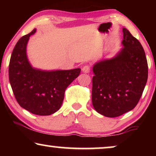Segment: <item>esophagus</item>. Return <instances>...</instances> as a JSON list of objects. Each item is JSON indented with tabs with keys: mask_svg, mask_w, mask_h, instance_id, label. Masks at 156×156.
<instances>
[{
	"mask_svg": "<svg viewBox=\"0 0 156 156\" xmlns=\"http://www.w3.org/2000/svg\"><path fill=\"white\" fill-rule=\"evenodd\" d=\"M82 72L84 73H89L90 72V67L88 65H85L84 67H83L82 68Z\"/></svg>",
	"mask_w": 156,
	"mask_h": 156,
	"instance_id": "obj_1",
	"label": "esophagus"
}]
</instances>
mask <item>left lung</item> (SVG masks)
<instances>
[{
  "mask_svg": "<svg viewBox=\"0 0 156 156\" xmlns=\"http://www.w3.org/2000/svg\"><path fill=\"white\" fill-rule=\"evenodd\" d=\"M123 48L113 58L93 66L91 99L94 109L117 117L135 108L148 80V63L140 42L123 28Z\"/></svg>",
  "mask_w": 156,
  "mask_h": 156,
  "instance_id": "left-lung-1",
  "label": "left lung"
}]
</instances>
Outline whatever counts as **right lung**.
Here are the masks:
<instances>
[{
    "mask_svg": "<svg viewBox=\"0 0 156 156\" xmlns=\"http://www.w3.org/2000/svg\"><path fill=\"white\" fill-rule=\"evenodd\" d=\"M23 36L12 50L9 64V81L21 107L32 114L48 116L61 107L67 87L80 75L81 69L41 70L32 67L26 48L30 35Z\"/></svg>",
    "mask_w": 156,
    "mask_h": 156,
    "instance_id": "right-lung-1",
    "label": "right lung"
}]
</instances>
